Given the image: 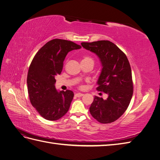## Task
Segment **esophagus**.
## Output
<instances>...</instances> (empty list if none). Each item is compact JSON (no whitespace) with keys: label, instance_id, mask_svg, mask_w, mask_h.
Here are the masks:
<instances>
[{"label":"esophagus","instance_id":"1","mask_svg":"<svg viewBox=\"0 0 160 160\" xmlns=\"http://www.w3.org/2000/svg\"><path fill=\"white\" fill-rule=\"evenodd\" d=\"M77 98H81V97H82L83 95V93H76L75 95Z\"/></svg>","mask_w":160,"mask_h":160}]
</instances>
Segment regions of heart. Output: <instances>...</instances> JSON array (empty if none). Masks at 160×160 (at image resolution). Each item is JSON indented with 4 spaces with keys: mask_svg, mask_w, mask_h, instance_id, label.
Listing matches in <instances>:
<instances>
[{
    "mask_svg": "<svg viewBox=\"0 0 160 160\" xmlns=\"http://www.w3.org/2000/svg\"><path fill=\"white\" fill-rule=\"evenodd\" d=\"M92 61V62H93V59H91V58L89 57H84L83 60H82V61Z\"/></svg>",
    "mask_w": 160,
    "mask_h": 160,
    "instance_id": "heart-1",
    "label": "heart"
}]
</instances>
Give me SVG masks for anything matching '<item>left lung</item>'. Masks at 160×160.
Listing matches in <instances>:
<instances>
[{"mask_svg": "<svg viewBox=\"0 0 160 160\" xmlns=\"http://www.w3.org/2000/svg\"><path fill=\"white\" fill-rule=\"evenodd\" d=\"M81 45L99 57L102 69L97 82V90L108 95L106 99L95 96L89 111L99 122L112 123L126 111L133 95L129 61L125 53L109 41L81 42Z\"/></svg>", "mask_w": 160, "mask_h": 160, "instance_id": "1", "label": "left lung"}]
</instances>
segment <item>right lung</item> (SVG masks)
Returning a JSON list of instances; mask_svg holds the SVG:
<instances>
[{"mask_svg":"<svg viewBox=\"0 0 160 160\" xmlns=\"http://www.w3.org/2000/svg\"><path fill=\"white\" fill-rule=\"evenodd\" d=\"M81 48L72 41L55 38L42 47L33 58L27 75L28 93L32 105L45 119L58 120L70 108L73 92L58 91L55 77L61 74L67 53Z\"/></svg>","mask_w":160,"mask_h":160,"instance_id":"add662e5","label":"right lung"}]
</instances>
